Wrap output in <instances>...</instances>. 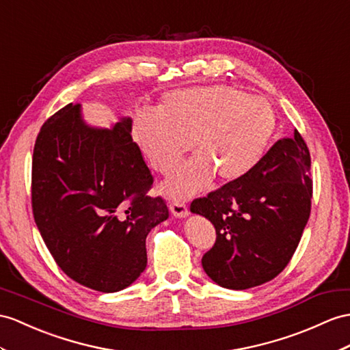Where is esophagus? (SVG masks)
<instances>
[{
  "label": "esophagus",
  "instance_id": "1",
  "mask_svg": "<svg viewBox=\"0 0 350 350\" xmlns=\"http://www.w3.org/2000/svg\"><path fill=\"white\" fill-rule=\"evenodd\" d=\"M170 212L175 218H187L189 217V208L184 203H172L170 204Z\"/></svg>",
  "mask_w": 350,
  "mask_h": 350
}]
</instances>
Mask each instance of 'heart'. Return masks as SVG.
I'll list each match as a JSON object with an SVG mask.
<instances>
[{
	"label": "heart",
	"mask_w": 350,
	"mask_h": 350,
	"mask_svg": "<svg viewBox=\"0 0 350 350\" xmlns=\"http://www.w3.org/2000/svg\"><path fill=\"white\" fill-rule=\"evenodd\" d=\"M278 118L266 99L230 86L169 92L157 109H136L131 136L142 157L169 174L190 148L196 156L161 185L172 200H185L206 187L239 181L262 159L273 139Z\"/></svg>",
	"instance_id": "heart-1"
}]
</instances>
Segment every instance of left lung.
Wrapping results in <instances>:
<instances>
[{
	"label": "left lung",
	"mask_w": 350,
	"mask_h": 350,
	"mask_svg": "<svg viewBox=\"0 0 350 350\" xmlns=\"http://www.w3.org/2000/svg\"><path fill=\"white\" fill-rule=\"evenodd\" d=\"M310 154L301 135L279 139L250 174L196 199L217 241L202 267L215 284L248 289L276 278L291 260L310 215Z\"/></svg>",
	"instance_id": "left-lung-1"
}]
</instances>
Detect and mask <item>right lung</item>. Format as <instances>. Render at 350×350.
Listing matches in <instances>:
<instances>
[{"mask_svg": "<svg viewBox=\"0 0 350 350\" xmlns=\"http://www.w3.org/2000/svg\"><path fill=\"white\" fill-rule=\"evenodd\" d=\"M131 117L90 126L68 104L42 124L32 157V211L57 266L100 293L132 285L147 267L146 239L169 218L147 190L152 176L131 136Z\"/></svg>", "mask_w": 350, "mask_h": 350, "instance_id": "add662e5", "label": "right lung"}]
</instances>
